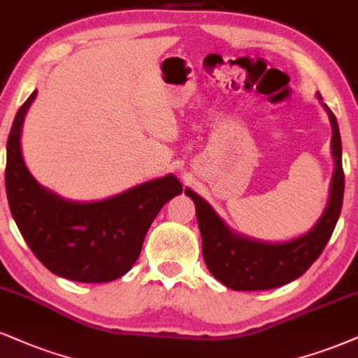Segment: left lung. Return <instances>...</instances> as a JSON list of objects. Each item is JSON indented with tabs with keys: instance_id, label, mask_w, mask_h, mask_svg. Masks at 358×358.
Wrapping results in <instances>:
<instances>
[{
	"instance_id": "8db88e82",
	"label": "left lung",
	"mask_w": 358,
	"mask_h": 358,
	"mask_svg": "<svg viewBox=\"0 0 358 358\" xmlns=\"http://www.w3.org/2000/svg\"><path fill=\"white\" fill-rule=\"evenodd\" d=\"M322 102V95L317 94ZM331 124V155L335 171L330 184V197L322 217L308 233L285 243H264L243 236L221 220L213 206L186 189V196L194 201L197 224L203 238V256L208 270L217 281L236 292H255L283 287L300 278L322 255L334 233L343 203L342 138L334 112L322 102Z\"/></svg>"
}]
</instances>
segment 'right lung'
<instances>
[{
	"mask_svg": "<svg viewBox=\"0 0 358 358\" xmlns=\"http://www.w3.org/2000/svg\"><path fill=\"white\" fill-rule=\"evenodd\" d=\"M36 90L20 107L6 144V196L29 250L55 275L80 283H107L125 275L162 206L182 192L174 176L138 184L120 194L78 203L33 178L21 154V129Z\"/></svg>",
	"mask_w": 358,
	"mask_h": 358,
	"instance_id": "right-lung-1",
	"label": "right lung"
}]
</instances>
